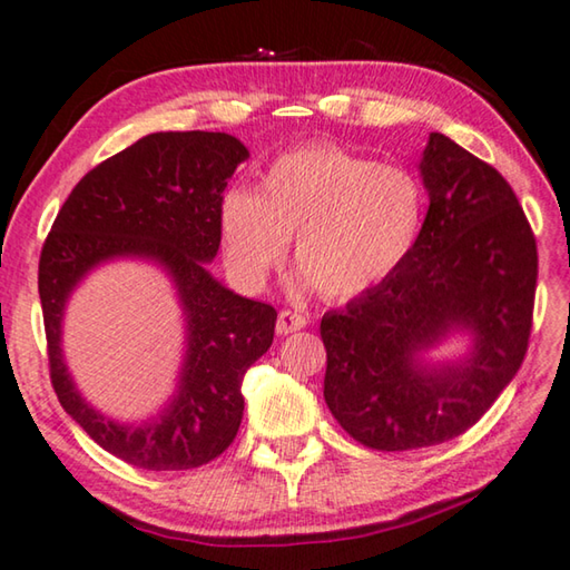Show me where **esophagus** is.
I'll use <instances>...</instances> for the list:
<instances>
[{
	"mask_svg": "<svg viewBox=\"0 0 570 570\" xmlns=\"http://www.w3.org/2000/svg\"><path fill=\"white\" fill-rule=\"evenodd\" d=\"M306 326V316L292 312V308H284V312H278V320H276V332L278 334H292L298 332Z\"/></svg>",
	"mask_w": 570,
	"mask_h": 570,
	"instance_id": "obj_1",
	"label": "esophagus"
}]
</instances>
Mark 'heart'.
Instances as JSON below:
<instances>
[{
  "instance_id": "obj_1",
  "label": "heart",
  "mask_w": 570,
  "mask_h": 570,
  "mask_svg": "<svg viewBox=\"0 0 570 570\" xmlns=\"http://www.w3.org/2000/svg\"><path fill=\"white\" fill-rule=\"evenodd\" d=\"M424 190L407 168L332 146L286 153L256 190H228L218 208L226 262L258 286L294 238L298 284L354 298L400 268L420 236Z\"/></svg>"
}]
</instances>
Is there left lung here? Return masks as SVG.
<instances>
[{
    "mask_svg": "<svg viewBox=\"0 0 570 570\" xmlns=\"http://www.w3.org/2000/svg\"><path fill=\"white\" fill-rule=\"evenodd\" d=\"M430 208L394 274L326 312L324 400L372 450L448 442L513 382L533 320L538 250L500 173L442 132L420 158ZM460 335L458 357H435Z\"/></svg>",
    "mask_w": 570,
    "mask_h": 570,
    "instance_id": "obj_1",
    "label": "left lung"
}]
</instances>
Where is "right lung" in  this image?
Wrapping results in <instances>:
<instances>
[{
    "label": "right lung",
    "instance_id": "obj_1",
    "mask_svg": "<svg viewBox=\"0 0 570 570\" xmlns=\"http://www.w3.org/2000/svg\"><path fill=\"white\" fill-rule=\"evenodd\" d=\"M246 158L248 148L228 132H150L77 183L45 240L40 302L57 400L102 450L135 468L190 470L218 458L244 417V374L274 342L276 308L208 272L220 246V200ZM115 261L158 265L184 314L177 390L132 423L92 409L61 352L66 302Z\"/></svg>",
    "mask_w": 570,
    "mask_h": 570
}]
</instances>
